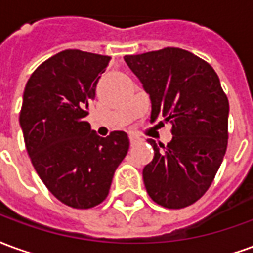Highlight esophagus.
<instances>
[{
	"instance_id": "esophagus-1",
	"label": "esophagus",
	"mask_w": 253,
	"mask_h": 253,
	"mask_svg": "<svg viewBox=\"0 0 253 253\" xmlns=\"http://www.w3.org/2000/svg\"><path fill=\"white\" fill-rule=\"evenodd\" d=\"M138 141H141V138L137 137V135H130V142L137 143Z\"/></svg>"
}]
</instances>
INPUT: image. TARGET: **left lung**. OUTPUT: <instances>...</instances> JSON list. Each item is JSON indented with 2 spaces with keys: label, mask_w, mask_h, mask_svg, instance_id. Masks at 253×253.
Wrapping results in <instances>:
<instances>
[{
  "label": "left lung",
  "mask_w": 253,
  "mask_h": 253,
  "mask_svg": "<svg viewBox=\"0 0 253 253\" xmlns=\"http://www.w3.org/2000/svg\"><path fill=\"white\" fill-rule=\"evenodd\" d=\"M125 61L150 96V121L172 125L167 145L148 139L154 157L142 172L146 191L167 209L190 206L211 186L228 146L229 101L219 78L206 61L176 47Z\"/></svg>",
  "instance_id": "1"
}]
</instances>
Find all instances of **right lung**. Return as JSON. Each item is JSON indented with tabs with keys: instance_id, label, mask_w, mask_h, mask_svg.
Here are the masks:
<instances>
[{
	"instance_id": "1",
	"label": "right lung",
	"mask_w": 253,
	"mask_h": 253,
	"mask_svg": "<svg viewBox=\"0 0 253 253\" xmlns=\"http://www.w3.org/2000/svg\"><path fill=\"white\" fill-rule=\"evenodd\" d=\"M110 59L58 52L32 73L23 94L20 126L32 165L52 195L74 209L104 201L130 146L125 131L103 138L85 121Z\"/></svg>"
}]
</instances>
